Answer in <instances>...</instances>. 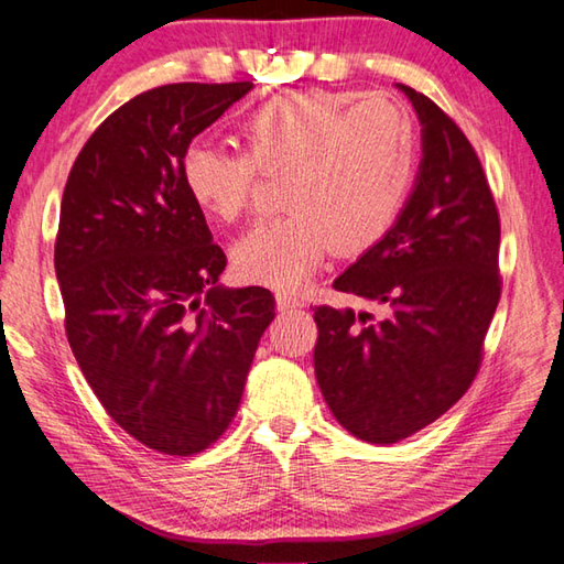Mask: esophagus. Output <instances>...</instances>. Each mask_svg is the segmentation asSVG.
<instances>
[{
  "mask_svg": "<svg viewBox=\"0 0 564 564\" xmlns=\"http://www.w3.org/2000/svg\"><path fill=\"white\" fill-rule=\"evenodd\" d=\"M302 307V300L294 297L290 292H276V310L284 312V310H300Z\"/></svg>",
  "mask_w": 564,
  "mask_h": 564,
  "instance_id": "obj_1",
  "label": "esophagus"
}]
</instances>
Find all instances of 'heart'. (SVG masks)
Wrapping results in <instances>:
<instances>
[{"mask_svg": "<svg viewBox=\"0 0 564 564\" xmlns=\"http://www.w3.org/2000/svg\"><path fill=\"white\" fill-rule=\"evenodd\" d=\"M354 91H292L240 121L245 151L191 143L181 177L191 200L220 223L252 210L264 175H284L282 207L232 250L245 282L294 290L329 252L377 247L406 207L419 167V131L401 104Z\"/></svg>", "mask_w": 564, "mask_h": 564, "instance_id": "heart-1", "label": "heart"}]
</instances>
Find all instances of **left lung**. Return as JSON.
I'll use <instances>...</instances> for the list:
<instances>
[{"label":"left lung","instance_id":"8db88e82","mask_svg":"<svg viewBox=\"0 0 564 564\" xmlns=\"http://www.w3.org/2000/svg\"><path fill=\"white\" fill-rule=\"evenodd\" d=\"M423 126V161L406 207L334 290L381 314L314 307V373L351 436L397 443L441 419L478 377L500 302V215L480 158L429 96L401 86Z\"/></svg>","mask_w":564,"mask_h":564}]
</instances>
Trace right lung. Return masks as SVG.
I'll return each instance as SVG.
<instances>
[{
    "label": "right lung",
    "mask_w": 564,
    "mask_h": 564,
    "mask_svg": "<svg viewBox=\"0 0 564 564\" xmlns=\"http://www.w3.org/2000/svg\"><path fill=\"white\" fill-rule=\"evenodd\" d=\"M252 82L167 84L106 118L68 173L54 267L68 347L108 416L165 456H193L240 406L274 319L264 288L223 290L225 252L181 158Z\"/></svg>",
    "instance_id": "right-lung-1"
}]
</instances>
